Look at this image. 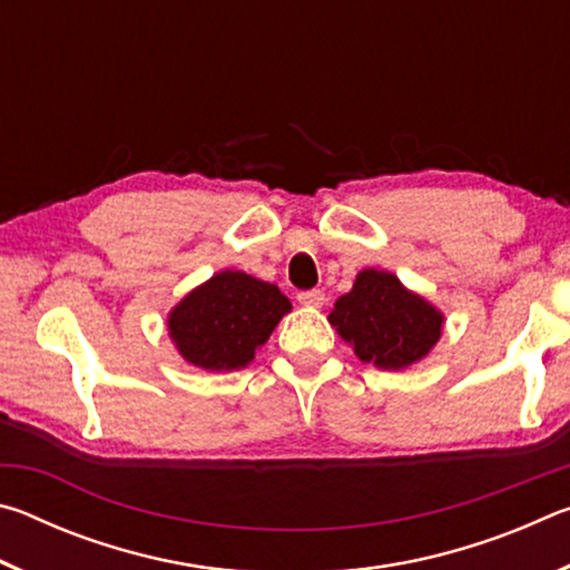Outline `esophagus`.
<instances>
[{"instance_id":"34e87169","label":"esophagus","mask_w":570,"mask_h":570,"mask_svg":"<svg viewBox=\"0 0 570 570\" xmlns=\"http://www.w3.org/2000/svg\"><path fill=\"white\" fill-rule=\"evenodd\" d=\"M298 304L304 306H322L326 302L324 292H320V288H308V292H298Z\"/></svg>"}]
</instances>
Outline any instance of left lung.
Here are the masks:
<instances>
[{
    "label": "left lung",
    "instance_id": "left-lung-1",
    "mask_svg": "<svg viewBox=\"0 0 570 570\" xmlns=\"http://www.w3.org/2000/svg\"><path fill=\"white\" fill-rule=\"evenodd\" d=\"M332 326L354 346L362 362L380 370H404L428 356L442 334V316L390 272L364 268L350 294L336 298Z\"/></svg>",
    "mask_w": 570,
    "mask_h": 570
}]
</instances>
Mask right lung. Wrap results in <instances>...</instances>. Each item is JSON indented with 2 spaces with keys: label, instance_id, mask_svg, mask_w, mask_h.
<instances>
[{
  "label": "right lung",
  "instance_id": "add662e5",
  "mask_svg": "<svg viewBox=\"0 0 570 570\" xmlns=\"http://www.w3.org/2000/svg\"><path fill=\"white\" fill-rule=\"evenodd\" d=\"M288 312L292 302L278 286L226 268L180 298L168 314V332L193 366L230 372L254 360Z\"/></svg>",
  "mask_w": 570,
  "mask_h": 570
}]
</instances>
